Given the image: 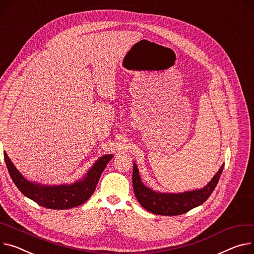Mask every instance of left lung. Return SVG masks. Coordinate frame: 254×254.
Masks as SVG:
<instances>
[{
    "mask_svg": "<svg viewBox=\"0 0 254 254\" xmlns=\"http://www.w3.org/2000/svg\"><path fill=\"white\" fill-rule=\"evenodd\" d=\"M224 164L204 188L184 193H160L146 187L139 170L133 163L132 187L139 203L148 211L158 215H180L201 205L208 199L218 183Z\"/></svg>",
    "mask_w": 254,
    "mask_h": 254,
    "instance_id": "8db88e82",
    "label": "left lung"
}]
</instances>
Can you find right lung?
<instances>
[{
  "label": "right lung",
  "mask_w": 254,
  "mask_h": 254,
  "mask_svg": "<svg viewBox=\"0 0 254 254\" xmlns=\"http://www.w3.org/2000/svg\"><path fill=\"white\" fill-rule=\"evenodd\" d=\"M112 157V154H107L99 158L83 179L73 184L47 186L27 181L18 170H16L4 152L8 172L16 187L24 196L50 209H69L84 203L94 193L101 175Z\"/></svg>",
  "instance_id": "1"
}]
</instances>
